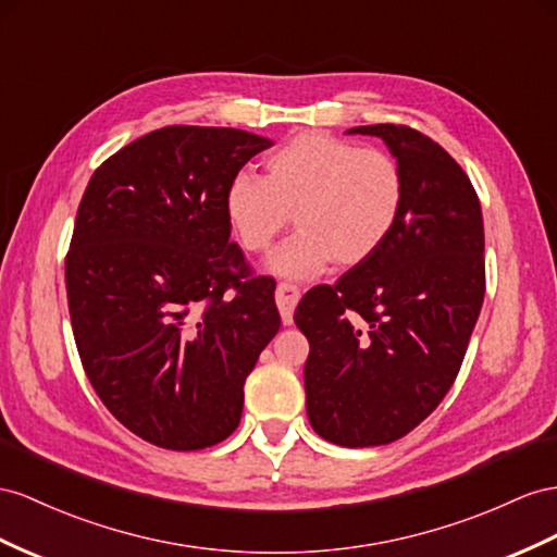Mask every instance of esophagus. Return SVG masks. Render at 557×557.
I'll return each instance as SVG.
<instances>
[{
    "instance_id": "1",
    "label": "esophagus",
    "mask_w": 557,
    "mask_h": 557,
    "mask_svg": "<svg viewBox=\"0 0 557 557\" xmlns=\"http://www.w3.org/2000/svg\"><path fill=\"white\" fill-rule=\"evenodd\" d=\"M298 298H301V292H298L296 284H289V282L277 284L275 301H277V308H280V315H282L284 324L294 322V308L298 304Z\"/></svg>"
}]
</instances>
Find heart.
<instances>
[{"label":"heart","instance_id":"obj_1","mask_svg":"<svg viewBox=\"0 0 557 557\" xmlns=\"http://www.w3.org/2000/svg\"><path fill=\"white\" fill-rule=\"evenodd\" d=\"M405 205V176L393 154L324 132L296 134L270 152L263 178L237 174L223 211L235 239L263 253L294 211L298 231L270 256L282 277H310L336 259L360 265L386 245Z\"/></svg>","mask_w":557,"mask_h":557}]
</instances>
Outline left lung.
I'll return each instance as SVG.
<instances>
[{"label": "left lung", "mask_w": 557, "mask_h": 557, "mask_svg": "<svg viewBox=\"0 0 557 557\" xmlns=\"http://www.w3.org/2000/svg\"><path fill=\"white\" fill-rule=\"evenodd\" d=\"M346 134L386 143L405 176L403 213L372 259L310 289L294 322L310 344L308 421L341 447L400 440L459 374L484 298V227L473 183L409 126Z\"/></svg>", "instance_id": "8db88e82"}]
</instances>
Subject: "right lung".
Wrapping results in <instances>:
<instances>
[{"mask_svg":"<svg viewBox=\"0 0 557 557\" xmlns=\"http://www.w3.org/2000/svg\"><path fill=\"white\" fill-rule=\"evenodd\" d=\"M273 140L164 126L94 171L65 259L75 344L94 391L157 447L231 435L245 381L280 330L275 282L231 242L225 188Z\"/></svg>","mask_w":557,"mask_h":557,"instance_id":"add662e5","label":"right lung"}]
</instances>
